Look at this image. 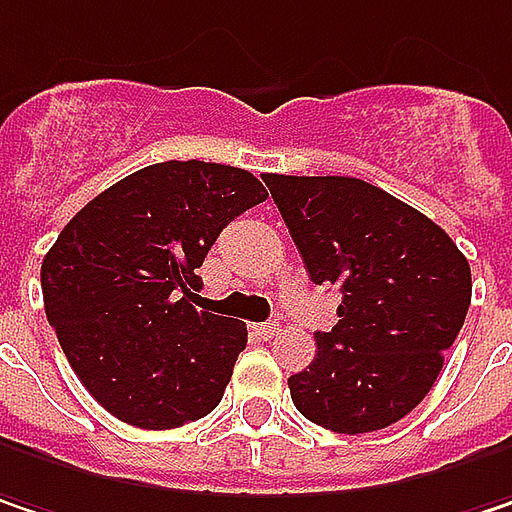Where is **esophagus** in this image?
<instances>
[{
  "mask_svg": "<svg viewBox=\"0 0 512 512\" xmlns=\"http://www.w3.org/2000/svg\"><path fill=\"white\" fill-rule=\"evenodd\" d=\"M255 331L263 337V340H269V337H275L278 334V328L272 325V322H263V325H255Z\"/></svg>",
  "mask_w": 512,
  "mask_h": 512,
  "instance_id": "1",
  "label": "esophagus"
}]
</instances>
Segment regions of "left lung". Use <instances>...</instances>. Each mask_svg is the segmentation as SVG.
Instances as JSON below:
<instances>
[{
  "instance_id": "obj_1",
  "label": "left lung",
  "mask_w": 512,
  "mask_h": 512,
  "mask_svg": "<svg viewBox=\"0 0 512 512\" xmlns=\"http://www.w3.org/2000/svg\"><path fill=\"white\" fill-rule=\"evenodd\" d=\"M313 284L340 290L337 325L290 375L304 419L369 434L434 387L472 302L469 260L425 213L346 175H263Z\"/></svg>"
}]
</instances>
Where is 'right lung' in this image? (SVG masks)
<instances>
[{
	"label": "right lung",
	"mask_w": 512,
	"mask_h": 512,
	"mask_svg": "<svg viewBox=\"0 0 512 512\" xmlns=\"http://www.w3.org/2000/svg\"><path fill=\"white\" fill-rule=\"evenodd\" d=\"M266 199L252 172L166 161L72 216L43 257L46 319L72 372L111 416L166 431L222 401L246 325L196 310L219 231Z\"/></svg>",
	"instance_id": "1"
}]
</instances>
